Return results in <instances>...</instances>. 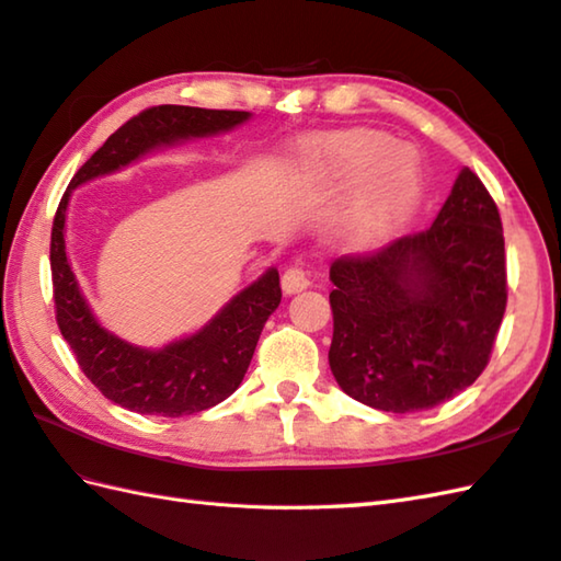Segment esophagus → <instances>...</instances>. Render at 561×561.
<instances>
[{"label":"esophagus","instance_id":"34e87169","mask_svg":"<svg viewBox=\"0 0 561 561\" xmlns=\"http://www.w3.org/2000/svg\"><path fill=\"white\" fill-rule=\"evenodd\" d=\"M308 287H311V277H308V272L304 267L291 265V267L284 270V274H282L284 294H299Z\"/></svg>","mask_w":561,"mask_h":561}]
</instances>
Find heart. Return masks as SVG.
Wrapping results in <instances>:
<instances>
[{
    "label": "heart",
    "instance_id": "heart-1",
    "mask_svg": "<svg viewBox=\"0 0 561 561\" xmlns=\"http://www.w3.org/2000/svg\"><path fill=\"white\" fill-rule=\"evenodd\" d=\"M316 169L337 181H365L354 193L347 226L356 241L371 243L396 229L412 207L420 171L408 147L383 133H354L325 151Z\"/></svg>",
    "mask_w": 561,
    "mask_h": 561
}]
</instances>
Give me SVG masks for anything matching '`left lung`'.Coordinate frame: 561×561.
<instances>
[{"label": "left lung", "instance_id": "obj_1", "mask_svg": "<svg viewBox=\"0 0 561 561\" xmlns=\"http://www.w3.org/2000/svg\"><path fill=\"white\" fill-rule=\"evenodd\" d=\"M330 368L350 398L416 412L458 396L490 364L506 311L504 229L470 169L424 231L330 265Z\"/></svg>", "mask_w": 561, "mask_h": 561}]
</instances>
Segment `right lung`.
<instances>
[{
	"label": "right lung",
	"mask_w": 561,
	"mask_h": 561,
	"mask_svg": "<svg viewBox=\"0 0 561 561\" xmlns=\"http://www.w3.org/2000/svg\"><path fill=\"white\" fill-rule=\"evenodd\" d=\"M245 111H207L190 105H153L105 139V145L71 178L59 199L50 236L55 318L77 364L105 398L137 414L183 416L209 410L241 386L260 332L282 301L279 272L270 267L257 282L226 304L195 335L163 350L135 347L93 318L71 272L65 219L71 190L145 157L161 145L219 135L245 123Z\"/></svg>",
	"instance_id": "right-lung-1"
}]
</instances>
